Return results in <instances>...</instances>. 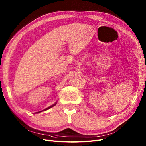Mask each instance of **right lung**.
Listing matches in <instances>:
<instances>
[{
    "label": "right lung",
    "instance_id": "right-lung-1",
    "mask_svg": "<svg viewBox=\"0 0 146 146\" xmlns=\"http://www.w3.org/2000/svg\"><path fill=\"white\" fill-rule=\"evenodd\" d=\"M52 106H53V105H52V106H50V107H48V108H51V107H52Z\"/></svg>",
    "mask_w": 146,
    "mask_h": 146
}]
</instances>
